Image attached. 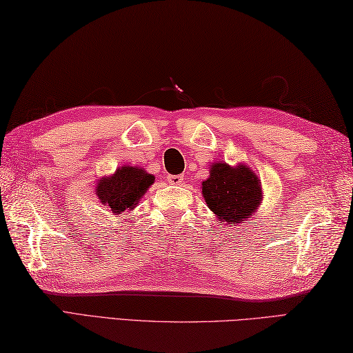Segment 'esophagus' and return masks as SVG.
Returning a JSON list of instances; mask_svg holds the SVG:
<instances>
[{
	"instance_id": "34e87169",
	"label": "esophagus",
	"mask_w": 353,
	"mask_h": 353,
	"mask_svg": "<svg viewBox=\"0 0 353 353\" xmlns=\"http://www.w3.org/2000/svg\"><path fill=\"white\" fill-rule=\"evenodd\" d=\"M167 181H168V183H171V185H181V183L183 182V176L170 174V176L167 177Z\"/></svg>"
}]
</instances>
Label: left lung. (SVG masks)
Listing matches in <instances>:
<instances>
[{
	"label": "left lung",
	"mask_w": 353,
	"mask_h": 353,
	"mask_svg": "<svg viewBox=\"0 0 353 353\" xmlns=\"http://www.w3.org/2000/svg\"><path fill=\"white\" fill-rule=\"evenodd\" d=\"M201 194L216 219L230 226L250 219L262 199L261 182L253 171L244 165L232 168L220 162L211 167V174L201 183Z\"/></svg>",
	"instance_id": "8db88e82"
}]
</instances>
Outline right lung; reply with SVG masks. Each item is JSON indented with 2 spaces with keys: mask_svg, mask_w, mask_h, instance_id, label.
<instances>
[{
  "mask_svg": "<svg viewBox=\"0 0 353 353\" xmlns=\"http://www.w3.org/2000/svg\"><path fill=\"white\" fill-rule=\"evenodd\" d=\"M153 182L154 177L147 171L125 165L118 168L114 176L100 181L95 192L101 205L106 206L110 212L119 215L127 209L137 206L138 200L144 196Z\"/></svg>",
  "mask_w": 353,
  "mask_h": 353,
  "instance_id": "1",
  "label": "right lung"
}]
</instances>
